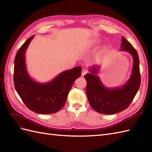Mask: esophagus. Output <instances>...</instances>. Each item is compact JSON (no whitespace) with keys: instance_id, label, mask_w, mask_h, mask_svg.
<instances>
[{"instance_id":"obj_1","label":"esophagus","mask_w":152,"mask_h":152,"mask_svg":"<svg viewBox=\"0 0 152 152\" xmlns=\"http://www.w3.org/2000/svg\"><path fill=\"white\" fill-rule=\"evenodd\" d=\"M87 72H88V71H87L86 69H85V68L82 69V76H84Z\"/></svg>"}]
</instances>
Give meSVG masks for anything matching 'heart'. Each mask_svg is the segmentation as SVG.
I'll return each mask as SVG.
<instances>
[{"mask_svg": "<svg viewBox=\"0 0 152 152\" xmlns=\"http://www.w3.org/2000/svg\"><path fill=\"white\" fill-rule=\"evenodd\" d=\"M98 42V40H96V39H93V40H90L89 42H88V44H87V47H89V48H90V47H92V46H93V45H94L95 44H96ZM107 47H104L103 48V50L104 51H105L106 50H107Z\"/></svg>", "mask_w": 152, "mask_h": 152, "instance_id": "b5f03b06", "label": "heart"}]
</instances>
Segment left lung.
Here are the masks:
<instances>
[{"label":"left lung","instance_id":"8db88e82","mask_svg":"<svg viewBox=\"0 0 152 152\" xmlns=\"http://www.w3.org/2000/svg\"><path fill=\"white\" fill-rule=\"evenodd\" d=\"M121 51L131 54L133 59L132 73L126 83L121 87L108 88L101 81L98 73L100 66L89 68L87 73L86 94L91 107L100 113L112 115L126 110L132 102L138 91L141 84L140 59L136 50L125 38L122 37Z\"/></svg>","mask_w":152,"mask_h":152}]
</instances>
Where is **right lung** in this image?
Wrapping results in <instances>:
<instances>
[{
	"label": "right lung",
	"mask_w": 152,
	"mask_h": 152,
	"mask_svg": "<svg viewBox=\"0 0 152 152\" xmlns=\"http://www.w3.org/2000/svg\"><path fill=\"white\" fill-rule=\"evenodd\" d=\"M34 36L27 39L16 54L14 84L22 101L32 112L40 114L54 113L65 105L72 86L80 77L82 67L64 71L46 83L32 79L26 69L25 53Z\"/></svg>",
	"instance_id": "right-lung-1"
}]
</instances>
